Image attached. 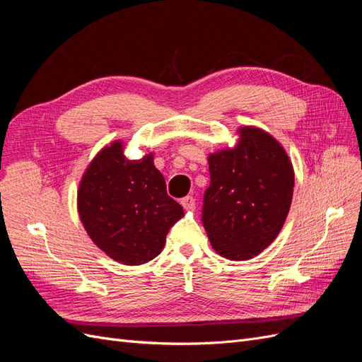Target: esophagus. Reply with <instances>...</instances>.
I'll list each match as a JSON object with an SVG mask.
<instances>
[{
    "label": "esophagus",
    "instance_id": "1",
    "mask_svg": "<svg viewBox=\"0 0 362 362\" xmlns=\"http://www.w3.org/2000/svg\"><path fill=\"white\" fill-rule=\"evenodd\" d=\"M181 205L184 206V210L187 211H193L196 208V202H194V198L193 196H185V198L181 199Z\"/></svg>",
    "mask_w": 362,
    "mask_h": 362
}]
</instances>
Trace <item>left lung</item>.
Wrapping results in <instances>:
<instances>
[{"instance_id":"8db88e82","label":"left lung","mask_w":362,"mask_h":362,"mask_svg":"<svg viewBox=\"0 0 362 362\" xmlns=\"http://www.w3.org/2000/svg\"><path fill=\"white\" fill-rule=\"evenodd\" d=\"M210 187L202 225L217 254L243 261L261 254L286 222L294 172L286 151L266 131L240 129L238 145L208 157Z\"/></svg>"}]
</instances>
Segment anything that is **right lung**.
Masks as SVG:
<instances>
[{
  "label": "right lung",
  "instance_id": "add662e5",
  "mask_svg": "<svg viewBox=\"0 0 362 362\" xmlns=\"http://www.w3.org/2000/svg\"><path fill=\"white\" fill-rule=\"evenodd\" d=\"M78 213L87 234L105 254L125 266L154 259L169 229L184 216L166 192L152 154L128 160L115 141L87 168L78 189Z\"/></svg>",
  "mask_w": 362,
  "mask_h": 362
}]
</instances>
